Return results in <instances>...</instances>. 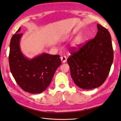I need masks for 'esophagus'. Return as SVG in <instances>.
Wrapping results in <instances>:
<instances>
[{"instance_id": "esophagus-1", "label": "esophagus", "mask_w": 121, "mask_h": 121, "mask_svg": "<svg viewBox=\"0 0 121 121\" xmlns=\"http://www.w3.org/2000/svg\"><path fill=\"white\" fill-rule=\"evenodd\" d=\"M61 61H62V63H65L67 61V57L65 56H62L61 57Z\"/></svg>"}]
</instances>
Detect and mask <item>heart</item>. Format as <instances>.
<instances>
[{
    "mask_svg": "<svg viewBox=\"0 0 121 121\" xmlns=\"http://www.w3.org/2000/svg\"><path fill=\"white\" fill-rule=\"evenodd\" d=\"M83 41V39L82 36H78L74 39L73 44H72V47L73 48H78L82 43Z\"/></svg>",
    "mask_w": 121,
    "mask_h": 121,
    "instance_id": "b5f03b06",
    "label": "heart"
}]
</instances>
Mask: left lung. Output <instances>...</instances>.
<instances>
[{"mask_svg": "<svg viewBox=\"0 0 121 121\" xmlns=\"http://www.w3.org/2000/svg\"><path fill=\"white\" fill-rule=\"evenodd\" d=\"M95 38L81 44L78 50L73 48L67 59L72 80L83 89L100 86L109 74L114 52L108 30L97 24Z\"/></svg>", "mask_w": 121, "mask_h": 121, "instance_id": "8db88e82", "label": "left lung"}]
</instances>
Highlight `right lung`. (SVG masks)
I'll list each match as a JSON object with an SVG mask.
<instances>
[{"label":"right lung","instance_id":"add662e5","mask_svg":"<svg viewBox=\"0 0 121 121\" xmlns=\"http://www.w3.org/2000/svg\"><path fill=\"white\" fill-rule=\"evenodd\" d=\"M21 27L10 40L9 54V68L13 77L24 91L32 94L41 93L51 83L56 70L61 64L59 55L42 53L29 59L24 56L20 49L19 33Z\"/></svg>","mask_w":121,"mask_h":121}]
</instances>
